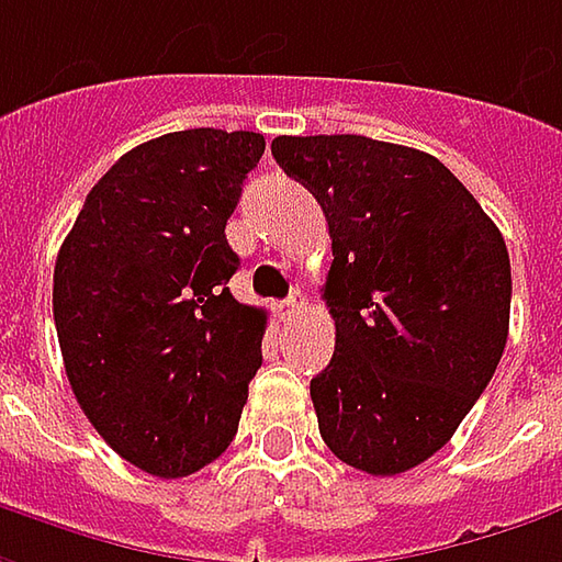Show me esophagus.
I'll use <instances>...</instances> for the list:
<instances>
[{"mask_svg": "<svg viewBox=\"0 0 562 562\" xmlns=\"http://www.w3.org/2000/svg\"><path fill=\"white\" fill-rule=\"evenodd\" d=\"M302 307H305V295H302V292H292L285 302H280V305H277V314H280L282 321H289V317H295Z\"/></svg>", "mask_w": 562, "mask_h": 562, "instance_id": "34e87169", "label": "esophagus"}]
</instances>
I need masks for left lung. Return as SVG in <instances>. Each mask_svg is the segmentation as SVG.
<instances>
[{
  "instance_id": "left-lung-1",
  "label": "left lung",
  "mask_w": 562,
  "mask_h": 562,
  "mask_svg": "<svg viewBox=\"0 0 562 562\" xmlns=\"http://www.w3.org/2000/svg\"><path fill=\"white\" fill-rule=\"evenodd\" d=\"M273 159L333 238L336 352L311 380L321 437L368 475L440 450L501 364L509 255L469 188L425 150L361 135H282Z\"/></svg>"
}]
</instances>
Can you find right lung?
Masks as SVG:
<instances>
[{
	"instance_id": "obj_1",
	"label": "right lung",
	"mask_w": 562,
	"mask_h": 562,
	"mask_svg": "<svg viewBox=\"0 0 562 562\" xmlns=\"http://www.w3.org/2000/svg\"><path fill=\"white\" fill-rule=\"evenodd\" d=\"M263 135L188 128L137 144L90 188L53 273L65 374L122 459L182 477L229 450L267 311L235 302L226 223Z\"/></svg>"
}]
</instances>
